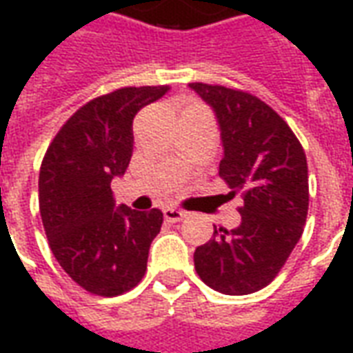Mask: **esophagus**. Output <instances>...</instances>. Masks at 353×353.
<instances>
[{
  "instance_id": "1",
  "label": "esophagus",
  "mask_w": 353,
  "mask_h": 353,
  "mask_svg": "<svg viewBox=\"0 0 353 353\" xmlns=\"http://www.w3.org/2000/svg\"><path fill=\"white\" fill-rule=\"evenodd\" d=\"M162 214H164V219L170 223L181 221L185 215H187L183 210H177V208H164V210H162Z\"/></svg>"
}]
</instances>
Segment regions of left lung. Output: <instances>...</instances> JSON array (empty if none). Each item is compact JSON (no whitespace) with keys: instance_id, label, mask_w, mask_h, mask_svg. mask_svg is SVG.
<instances>
[{"instance_id":"left-lung-1","label":"left lung","mask_w":353,"mask_h":353,"mask_svg":"<svg viewBox=\"0 0 353 353\" xmlns=\"http://www.w3.org/2000/svg\"><path fill=\"white\" fill-rule=\"evenodd\" d=\"M189 87L214 109L223 159L219 176L242 191V223L217 229L194 252L200 280L225 295H250L276 278L301 240L308 214V166L303 145L270 105L219 85Z\"/></svg>"}]
</instances>
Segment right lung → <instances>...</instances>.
Segmentation results:
<instances>
[{"mask_svg":"<svg viewBox=\"0 0 353 353\" xmlns=\"http://www.w3.org/2000/svg\"><path fill=\"white\" fill-rule=\"evenodd\" d=\"M170 87H126L94 98L60 128L39 170V212L54 257L88 293L123 295L147 268L162 212L117 206L111 179L124 176L139 109Z\"/></svg>","mask_w":353,"mask_h":353,"instance_id":"1","label":"right lung"}]
</instances>
